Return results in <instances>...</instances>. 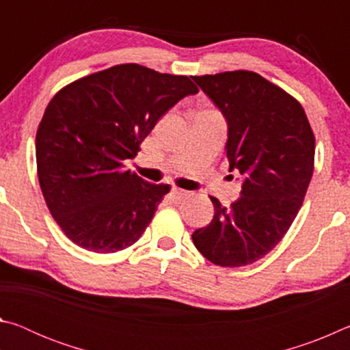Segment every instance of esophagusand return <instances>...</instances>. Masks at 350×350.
<instances>
[{
	"instance_id": "1",
	"label": "esophagus",
	"mask_w": 350,
	"mask_h": 350,
	"mask_svg": "<svg viewBox=\"0 0 350 350\" xmlns=\"http://www.w3.org/2000/svg\"><path fill=\"white\" fill-rule=\"evenodd\" d=\"M171 193H173V198L176 200H182L183 198L188 196V191H185V189H180V188H176V187L171 189Z\"/></svg>"
}]
</instances>
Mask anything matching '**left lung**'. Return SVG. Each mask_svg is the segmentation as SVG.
Returning a JSON list of instances; mask_svg holds the SVG:
<instances>
[{
  "mask_svg": "<svg viewBox=\"0 0 350 350\" xmlns=\"http://www.w3.org/2000/svg\"><path fill=\"white\" fill-rule=\"evenodd\" d=\"M191 79L227 122L228 170L244 179L230 208L210 196L215 216L193 242L213 264L241 267L265 256L295 221L313 174L315 137L303 106L256 72Z\"/></svg>",
  "mask_w": 350,
  "mask_h": 350,
  "instance_id": "8db88e82",
  "label": "left lung"
}]
</instances>
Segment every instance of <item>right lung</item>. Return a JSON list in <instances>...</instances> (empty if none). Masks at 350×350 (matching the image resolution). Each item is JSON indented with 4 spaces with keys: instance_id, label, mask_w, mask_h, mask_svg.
Listing matches in <instances>:
<instances>
[{
    "instance_id": "obj_1",
    "label": "right lung",
    "mask_w": 350,
    "mask_h": 350,
    "mask_svg": "<svg viewBox=\"0 0 350 350\" xmlns=\"http://www.w3.org/2000/svg\"><path fill=\"white\" fill-rule=\"evenodd\" d=\"M199 90L185 75L118 64L70 83L37 131L40 187L52 217L81 248L116 253L146 230L170 185L125 170L165 112Z\"/></svg>"
}]
</instances>
